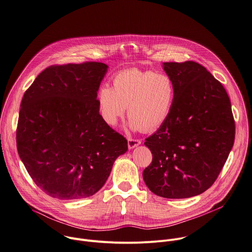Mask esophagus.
I'll use <instances>...</instances> for the list:
<instances>
[{"label":"esophagus","mask_w":252,"mask_h":252,"mask_svg":"<svg viewBox=\"0 0 252 252\" xmlns=\"http://www.w3.org/2000/svg\"><path fill=\"white\" fill-rule=\"evenodd\" d=\"M141 144V141L140 140H137V139H132V138H129L128 139V148L131 150V149H134L136 147H138L139 145Z\"/></svg>","instance_id":"esophagus-1"}]
</instances>
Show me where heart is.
<instances>
[{
	"instance_id": "1",
	"label": "heart",
	"mask_w": 252,
	"mask_h": 252,
	"mask_svg": "<svg viewBox=\"0 0 252 252\" xmlns=\"http://www.w3.org/2000/svg\"><path fill=\"white\" fill-rule=\"evenodd\" d=\"M174 96L175 87L169 75L133 68L116 74L112 88L101 86L96 100L107 125L115 126L127 108L132 131L152 132L168 119Z\"/></svg>"
}]
</instances>
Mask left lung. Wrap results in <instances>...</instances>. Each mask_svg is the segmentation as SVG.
Here are the masks:
<instances>
[{"label": "left lung", "mask_w": 252, "mask_h": 252, "mask_svg": "<svg viewBox=\"0 0 252 252\" xmlns=\"http://www.w3.org/2000/svg\"><path fill=\"white\" fill-rule=\"evenodd\" d=\"M175 87L172 111L146 139L153 154L143 171L148 188L158 196L183 199L210 188L232 149L234 121L228 95L202 65L162 63Z\"/></svg>", "instance_id": "left-lung-1"}]
</instances>
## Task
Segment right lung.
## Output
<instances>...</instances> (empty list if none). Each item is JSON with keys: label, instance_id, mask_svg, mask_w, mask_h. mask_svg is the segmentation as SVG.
<instances>
[{"label": "right lung", "instance_id": "right-lung-1", "mask_svg": "<svg viewBox=\"0 0 252 252\" xmlns=\"http://www.w3.org/2000/svg\"><path fill=\"white\" fill-rule=\"evenodd\" d=\"M108 66H51L25 93L17 129L19 156L46 194L62 200L93 196L106 182L127 140L99 114L97 92Z\"/></svg>", "mask_w": 252, "mask_h": 252}]
</instances>
